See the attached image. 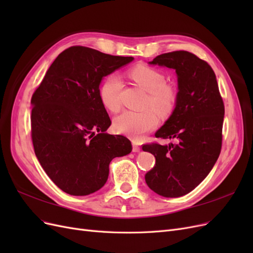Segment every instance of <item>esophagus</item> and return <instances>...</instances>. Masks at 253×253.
Returning a JSON list of instances; mask_svg holds the SVG:
<instances>
[{
    "mask_svg": "<svg viewBox=\"0 0 253 253\" xmlns=\"http://www.w3.org/2000/svg\"><path fill=\"white\" fill-rule=\"evenodd\" d=\"M140 151V147L136 142H133V152H139Z\"/></svg>",
    "mask_w": 253,
    "mask_h": 253,
    "instance_id": "obj_1",
    "label": "esophagus"
}]
</instances>
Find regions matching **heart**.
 I'll list each match as a JSON object with an SVG mask.
<instances>
[{
	"label": "heart",
	"instance_id": "obj_1",
	"mask_svg": "<svg viewBox=\"0 0 253 253\" xmlns=\"http://www.w3.org/2000/svg\"><path fill=\"white\" fill-rule=\"evenodd\" d=\"M127 74L137 86L148 93L145 108H154L162 116H168L174 111L177 103V93L172 85L165 83L166 79L162 73L147 65H137L131 68ZM122 87L124 85L120 77L115 74L109 75L103 80L99 95L101 102L109 111H119ZM154 110L148 109L141 112H124L114 120L115 131L133 139L141 138L158 125V116Z\"/></svg>",
	"mask_w": 253,
	"mask_h": 253
}]
</instances>
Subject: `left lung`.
<instances>
[{
	"mask_svg": "<svg viewBox=\"0 0 253 253\" xmlns=\"http://www.w3.org/2000/svg\"><path fill=\"white\" fill-rule=\"evenodd\" d=\"M151 63L174 68L177 74V103L155 137L178 142L143 144L142 150L156 158L144 178L155 193L179 197L200 185L216 163L223 141L224 101L212 67L194 53L167 52Z\"/></svg>",
	"mask_w": 253,
	"mask_h": 253,
	"instance_id": "1",
	"label": "left lung"
}]
</instances>
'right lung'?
Wrapping results in <instances>:
<instances>
[{
  "instance_id": "right-lung-1",
  "label": "right lung",
  "mask_w": 253,
  "mask_h": 253,
  "mask_svg": "<svg viewBox=\"0 0 253 253\" xmlns=\"http://www.w3.org/2000/svg\"><path fill=\"white\" fill-rule=\"evenodd\" d=\"M133 57L72 46L53 61L32 97L36 156L55 185L83 196L101 189L115 157L132 151L126 137L104 133L112 121L99 95L103 77Z\"/></svg>"
}]
</instances>
